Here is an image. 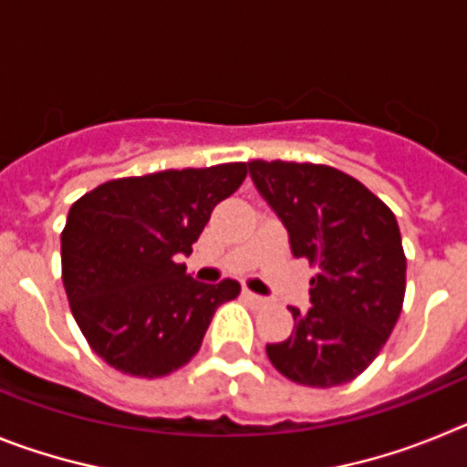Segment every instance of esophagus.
Listing matches in <instances>:
<instances>
[{"instance_id": "1", "label": "esophagus", "mask_w": 467, "mask_h": 467, "mask_svg": "<svg viewBox=\"0 0 467 467\" xmlns=\"http://www.w3.org/2000/svg\"><path fill=\"white\" fill-rule=\"evenodd\" d=\"M243 296H245L247 301H253L254 306H266V296H262V295H254L253 290H243Z\"/></svg>"}]
</instances>
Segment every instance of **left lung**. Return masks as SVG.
I'll list each match as a JSON object with an SVG mask.
<instances>
[{
	"mask_svg": "<svg viewBox=\"0 0 467 467\" xmlns=\"http://www.w3.org/2000/svg\"><path fill=\"white\" fill-rule=\"evenodd\" d=\"M250 177L290 234L295 257L317 266L308 311L266 346L271 365L301 386L348 383L372 365L398 323L407 257L393 210L356 177L320 163L250 161Z\"/></svg>",
	"mask_w": 467,
	"mask_h": 467,
	"instance_id": "8db88e82",
	"label": "left lung"
}]
</instances>
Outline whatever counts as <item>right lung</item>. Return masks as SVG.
Masks as SVG:
<instances>
[{"instance_id": "add662e5", "label": "right lung", "mask_w": 467, "mask_h": 467, "mask_svg": "<svg viewBox=\"0 0 467 467\" xmlns=\"http://www.w3.org/2000/svg\"><path fill=\"white\" fill-rule=\"evenodd\" d=\"M247 163L121 177L84 193L60 234L69 308L90 348L130 377L187 365L214 311L241 285L198 283L192 254L214 205L243 184Z\"/></svg>"}]
</instances>
